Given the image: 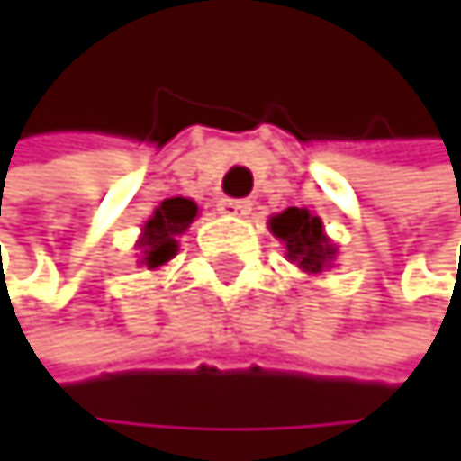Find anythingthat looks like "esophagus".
I'll list each match as a JSON object with an SVG mask.
<instances>
[{
    "instance_id": "esophagus-1",
    "label": "esophagus",
    "mask_w": 461,
    "mask_h": 461,
    "mask_svg": "<svg viewBox=\"0 0 461 461\" xmlns=\"http://www.w3.org/2000/svg\"><path fill=\"white\" fill-rule=\"evenodd\" d=\"M218 207L226 215H249L251 212V202L249 199H221Z\"/></svg>"
}]
</instances>
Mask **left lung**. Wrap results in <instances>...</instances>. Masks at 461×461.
<instances>
[{
	"instance_id": "obj_1",
	"label": "left lung",
	"mask_w": 461,
	"mask_h": 461,
	"mask_svg": "<svg viewBox=\"0 0 461 461\" xmlns=\"http://www.w3.org/2000/svg\"><path fill=\"white\" fill-rule=\"evenodd\" d=\"M271 232L287 246V257L298 262V268H304L310 274L323 271L334 257V249L323 235L321 218L310 215L307 210L287 207L282 215H274Z\"/></svg>"
}]
</instances>
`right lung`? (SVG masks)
<instances>
[{"label": "right lung", "instance_id": "obj_1", "mask_svg": "<svg viewBox=\"0 0 461 461\" xmlns=\"http://www.w3.org/2000/svg\"><path fill=\"white\" fill-rule=\"evenodd\" d=\"M196 212H199L196 202L182 196L166 199L154 210V215L143 226V240H140V246L146 249L143 262L149 268H160V265H166L176 254V238L193 223Z\"/></svg>", "mask_w": 461, "mask_h": 461}]
</instances>
